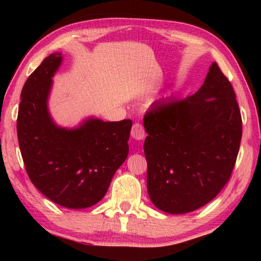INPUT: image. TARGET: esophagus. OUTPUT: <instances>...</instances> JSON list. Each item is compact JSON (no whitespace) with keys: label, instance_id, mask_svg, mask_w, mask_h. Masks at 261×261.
Wrapping results in <instances>:
<instances>
[{"label":"esophagus","instance_id":"1","mask_svg":"<svg viewBox=\"0 0 261 261\" xmlns=\"http://www.w3.org/2000/svg\"><path fill=\"white\" fill-rule=\"evenodd\" d=\"M131 137L136 140H142L145 138V129L140 123H135L132 126Z\"/></svg>","mask_w":261,"mask_h":261}]
</instances>
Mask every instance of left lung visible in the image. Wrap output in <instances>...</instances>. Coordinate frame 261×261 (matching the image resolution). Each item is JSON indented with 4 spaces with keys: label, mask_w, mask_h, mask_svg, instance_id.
I'll use <instances>...</instances> for the list:
<instances>
[{
    "label": "left lung",
    "mask_w": 261,
    "mask_h": 261,
    "mask_svg": "<svg viewBox=\"0 0 261 261\" xmlns=\"http://www.w3.org/2000/svg\"><path fill=\"white\" fill-rule=\"evenodd\" d=\"M147 188L154 206L184 214L212 201L228 182L242 137L231 83L216 63L185 99H162L143 119Z\"/></svg>",
    "instance_id": "obj_1"
}]
</instances>
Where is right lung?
<instances>
[{
	"instance_id": "1",
	"label": "right lung",
	"mask_w": 261,
	"mask_h": 261,
	"mask_svg": "<svg viewBox=\"0 0 261 261\" xmlns=\"http://www.w3.org/2000/svg\"><path fill=\"white\" fill-rule=\"evenodd\" d=\"M63 63L54 53L27 80L16 131L28 176L43 195L67 208H86L107 194L129 153L132 121L104 122L94 116L76 127L56 124L49 113L53 77Z\"/></svg>"
}]
</instances>
